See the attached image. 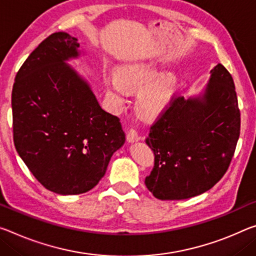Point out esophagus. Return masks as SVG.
Wrapping results in <instances>:
<instances>
[{"label":"esophagus","mask_w":256,"mask_h":256,"mask_svg":"<svg viewBox=\"0 0 256 256\" xmlns=\"http://www.w3.org/2000/svg\"><path fill=\"white\" fill-rule=\"evenodd\" d=\"M126 140L128 142H134V141L140 140V136L134 128H130L126 132Z\"/></svg>","instance_id":"1"}]
</instances>
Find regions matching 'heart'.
Listing matches in <instances>:
<instances>
[{"label":"heart","mask_w":256,"mask_h":256,"mask_svg":"<svg viewBox=\"0 0 256 256\" xmlns=\"http://www.w3.org/2000/svg\"><path fill=\"white\" fill-rule=\"evenodd\" d=\"M160 74L157 64L134 62L120 67L118 75H107L104 82L120 104L126 96L128 88H142L136 96V110L144 117L152 118L168 107L176 88V77L173 74Z\"/></svg>","instance_id":"heart-1"}]
</instances>
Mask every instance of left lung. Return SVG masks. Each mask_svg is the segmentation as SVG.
<instances>
[{
	"instance_id": "left-lung-1",
	"label": "left lung",
	"mask_w": 256,
	"mask_h": 256,
	"mask_svg": "<svg viewBox=\"0 0 256 256\" xmlns=\"http://www.w3.org/2000/svg\"><path fill=\"white\" fill-rule=\"evenodd\" d=\"M240 133V112L230 72L218 64L202 96H176L146 139L155 163L144 184L162 200L208 192L224 176Z\"/></svg>"
}]
</instances>
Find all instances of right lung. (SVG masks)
I'll return each instance as SVG.
<instances>
[{"label":"right lung","mask_w":256,"mask_h":256,"mask_svg":"<svg viewBox=\"0 0 256 256\" xmlns=\"http://www.w3.org/2000/svg\"><path fill=\"white\" fill-rule=\"evenodd\" d=\"M78 48L64 32L48 36L20 67L12 88L14 147L36 180L60 194L96 186L125 142L118 117L104 112L64 64Z\"/></svg>","instance_id":"right-lung-1"}]
</instances>
